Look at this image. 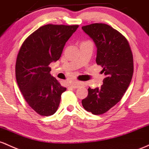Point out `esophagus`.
<instances>
[{"instance_id":"obj_1","label":"esophagus","mask_w":149,"mask_h":149,"mask_svg":"<svg viewBox=\"0 0 149 149\" xmlns=\"http://www.w3.org/2000/svg\"><path fill=\"white\" fill-rule=\"evenodd\" d=\"M83 86V83L81 81H76V82L71 84V86L74 88H78Z\"/></svg>"}]
</instances>
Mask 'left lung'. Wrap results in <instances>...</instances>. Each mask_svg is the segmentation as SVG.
Returning <instances> with one entry per match:
<instances>
[{
    "instance_id": "1",
    "label": "left lung",
    "mask_w": 149,
    "mask_h": 149,
    "mask_svg": "<svg viewBox=\"0 0 149 149\" xmlns=\"http://www.w3.org/2000/svg\"><path fill=\"white\" fill-rule=\"evenodd\" d=\"M81 29L96 45V62L106 75L101 88H88L81 103L86 111L101 115L116 105L127 89L134 72L132 53L126 38L109 25L95 23Z\"/></svg>"
}]
</instances>
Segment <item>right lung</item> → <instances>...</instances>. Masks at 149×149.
Here are the masks:
<instances>
[{
    "label": "right lung",
    "instance_id": "obj_1",
    "mask_svg": "<svg viewBox=\"0 0 149 149\" xmlns=\"http://www.w3.org/2000/svg\"><path fill=\"white\" fill-rule=\"evenodd\" d=\"M78 25L46 24L29 35L22 45L15 65L18 86L25 101L38 114L50 116L58 110L66 88L50 74L48 65L61 58Z\"/></svg>",
    "mask_w": 149,
    "mask_h": 149
}]
</instances>
